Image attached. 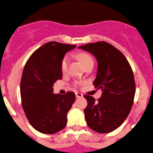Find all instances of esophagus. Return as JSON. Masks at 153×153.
<instances>
[{"instance_id":"esophagus-1","label":"esophagus","mask_w":153,"mask_h":153,"mask_svg":"<svg viewBox=\"0 0 153 153\" xmlns=\"http://www.w3.org/2000/svg\"><path fill=\"white\" fill-rule=\"evenodd\" d=\"M75 96H76L77 98H80V97H83V94L82 93H78V92H76L75 93Z\"/></svg>"}]
</instances>
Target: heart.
Listing matches in <instances>:
<instances>
[{
  "label": "heart",
  "mask_w": 153,
  "mask_h": 153,
  "mask_svg": "<svg viewBox=\"0 0 153 153\" xmlns=\"http://www.w3.org/2000/svg\"><path fill=\"white\" fill-rule=\"evenodd\" d=\"M78 58L85 68L88 66V65L94 64V60L92 57L90 55L87 54V53H80V54L78 55ZM68 63H69V57L68 56H65L62 59L61 62L62 72H63V73L66 72L67 69H68Z\"/></svg>",
  "instance_id": "heart-1"
}]
</instances>
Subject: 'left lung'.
I'll list each match as a JSON object with an SVG mask.
<instances>
[{"label":"left lung","mask_w":153,"mask_h":153,"mask_svg":"<svg viewBox=\"0 0 153 153\" xmlns=\"http://www.w3.org/2000/svg\"><path fill=\"white\" fill-rule=\"evenodd\" d=\"M78 49L91 53L97 59L93 84L102 91L97 101L84 96L88 101L84 111L87 124L99 133L114 131L124 122L133 104L136 85L131 67L123 53L108 42L88 43Z\"/></svg>","instance_id":"1"}]
</instances>
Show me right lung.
<instances>
[{
  "label": "right lung",
  "mask_w": 153,
  "mask_h": 153,
  "mask_svg": "<svg viewBox=\"0 0 153 153\" xmlns=\"http://www.w3.org/2000/svg\"><path fill=\"white\" fill-rule=\"evenodd\" d=\"M75 45L49 42L34 52L23 68L20 82L23 109L37 131L54 134L65 127L67 114L75 102V94H53V85L62 79L61 62Z\"/></svg>",
  "instance_id": "right-lung-1"
}]
</instances>
